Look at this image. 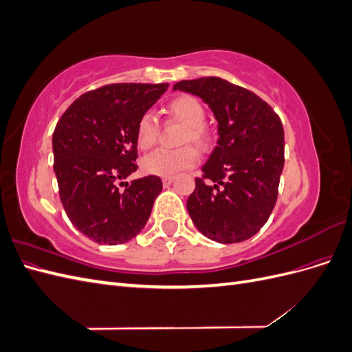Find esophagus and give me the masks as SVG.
Returning <instances> with one entry per match:
<instances>
[{
    "mask_svg": "<svg viewBox=\"0 0 352 352\" xmlns=\"http://www.w3.org/2000/svg\"><path fill=\"white\" fill-rule=\"evenodd\" d=\"M173 180H175V176H166V177H163V185H164V186L172 185Z\"/></svg>",
    "mask_w": 352,
    "mask_h": 352,
    "instance_id": "obj_1",
    "label": "esophagus"
}]
</instances>
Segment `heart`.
Returning <instances> with one entry per match:
<instances>
[{
    "instance_id": "heart-1",
    "label": "heart",
    "mask_w": 352,
    "mask_h": 352,
    "mask_svg": "<svg viewBox=\"0 0 352 352\" xmlns=\"http://www.w3.org/2000/svg\"><path fill=\"white\" fill-rule=\"evenodd\" d=\"M166 114L173 122L182 124L184 131L179 136V145L176 151H155L146 155L141 167L146 175L154 176H173L177 172L190 168L198 162V153L206 151L211 142V135L206 119V109L202 102L194 95L182 94L170 100L164 109ZM158 138V123L151 113H144L136 123L135 140L140 150H151Z\"/></svg>"
}]
</instances>
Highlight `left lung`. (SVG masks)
Instances as JSON below:
<instances>
[{
	"label": "left lung",
	"instance_id": "8db88e82",
	"mask_svg": "<svg viewBox=\"0 0 352 352\" xmlns=\"http://www.w3.org/2000/svg\"><path fill=\"white\" fill-rule=\"evenodd\" d=\"M198 95L219 123V142L186 208L202 235L220 243L254 236L278 199L285 163L279 116L252 91L221 78L180 80L175 87Z\"/></svg>",
	"mask_w": 352,
	"mask_h": 352
}]
</instances>
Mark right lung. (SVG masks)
<instances>
[{"mask_svg":"<svg viewBox=\"0 0 352 352\" xmlns=\"http://www.w3.org/2000/svg\"><path fill=\"white\" fill-rule=\"evenodd\" d=\"M168 83H110L74 100L52 133L58 194L73 226L97 243L136 236L163 182L150 175L117 184L138 170L135 129ZM123 185V182H120Z\"/></svg>","mask_w":352,"mask_h":352,"instance_id":"obj_1","label":"right lung"}]
</instances>
